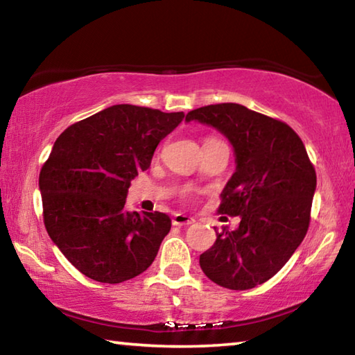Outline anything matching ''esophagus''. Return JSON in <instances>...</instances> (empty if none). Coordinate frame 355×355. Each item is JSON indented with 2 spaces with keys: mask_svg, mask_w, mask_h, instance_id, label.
I'll list each match as a JSON object with an SVG mask.
<instances>
[{
  "mask_svg": "<svg viewBox=\"0 0 355 355\" xmlns=\"http://www.w3.org/2000/svg\"><path fill=\"white\" fill-rule=\"evenodd\" d=\"M194 218H191V216H186V214H182V213H177V214H173V218H172V225H178V227H182V225H191V224H194Z\"/></svg>",
  "mask_w": 355,
  "mask_h": 355,
  "instance_id": "obj_1",
  "label": "esophagus"
}]
</instances>
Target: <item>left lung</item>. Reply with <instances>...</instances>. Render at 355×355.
Returning a JSON list of instances; mask_svg holds the SVG:
<instances>
[{
	"label": "left lung",
	"instance_id": "1",
	"mask_svg": "<svg viewBox=\"0 0 355 355\" xmlns=\"http://www.w3.org/2000/svg\"><path fill=\"white\" fill-rule=\"evenodd\" d=\"M192 120L218 130L233 147L236 169L222 189L219 213L241 218L236 230L216 232L200 268L228 290H250L277 274L302 243L315 167L293 128L243 105L203 106L188 112L186 122Z\"/></svg>",
	"mask_w": 355,
	"mask_h": 355
}]
</instances>
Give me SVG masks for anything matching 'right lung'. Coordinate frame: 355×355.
<instances>
[{
  "mask_svg": "<svg viewBox=\"0 0 355 355\" xmlns=\"http://www.w3.org/2000/svg\"><path fill=\"white\" fill-rule=\"evenodd\" d=\"M183 112L114 105L73 123L58 137L40 171L44 222L51 241L78 271L120 284L153 263L171 230L164 213L125 208L137 172Z\"/></svg>",
  "mask_w": 355,
  "mask_h": 355,
  "instance_id": "1",
  "label": "right lung"
}]
</instances>
